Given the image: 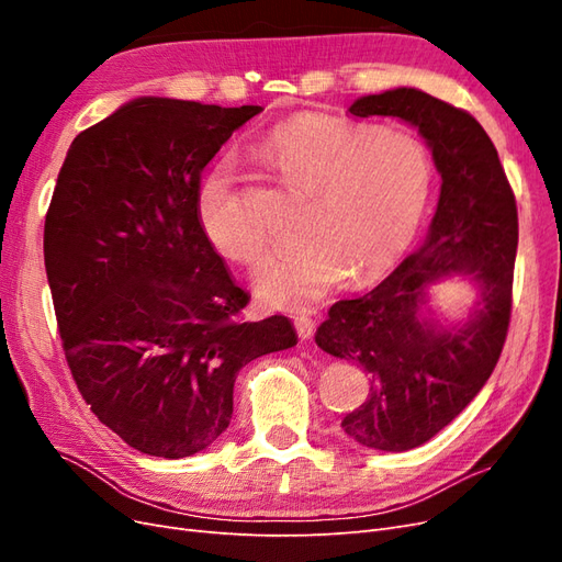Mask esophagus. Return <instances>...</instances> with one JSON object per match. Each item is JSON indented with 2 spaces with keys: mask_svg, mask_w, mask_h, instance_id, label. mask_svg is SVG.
I'll return each instance as SVG.
<instances>
[{
  "mask_svg": "<svg viewBox=\"0 0 562 562\" xmlns=\"http://www.w3.org/2000/svg\"><path fill=\"white\" fill-rule=\"evenodd\" d=\"M295 330H297V335L302 339H310L314 335V330H316V321L310 318V316H297L295 318Z\"/></svg>",
  "mask_w": 562,
  "mask_h": 562,
  "instance_id": "34e87169",
  "label": "esophagus"
}]
</instances>
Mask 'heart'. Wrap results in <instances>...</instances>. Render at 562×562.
<instances>
[{
  "label": "heart",
  "instance_id": "1",
  "mask_svg": "<svg viewBox=\"0 0 562 562\" xmlns=\"http://www.w3.org/2000/svg\"><path fill=\"white\" fill-rule=\"evenodd\" d=\"M262 157L314 199L302 213L307 244L281 248L255 269L252 288L271 310L310 312L347 277L368 283L396 265L427 209L429 149L411 131L297 114L260 140ZM234 159H220L196 194L199 225L217 252L258 260L267 232L236 190Z\"/></svg>",
  "mask_w": 562,
  "mask_h": 562
}]
</instances>
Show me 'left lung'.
<instances>
[{
    "label": "left lung",
    "mask_w": 562,
    "mask_h": 562,
    "mask_svg": "<svg viewBox=\"0 0 562 562\" xmlns=\"http://www.w3.org/2000/svg\"><path fill=\"white\" fill-rule=\"evenodd\" d=\"M349 112L415 126L440 173L427 239L370 293L335 302L314 337L370 378L368 398L342 419L345 434L370 450L403 452L446 429L499 361L512 318L518 211L497 149L469 112L405 87L353 100ZM450 276L480 288L459 324L426 307L428 288Z\"/></svg>",
    "instance_id": "left-lung-1"
}]
</instances>
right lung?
I'll return each instance as SVG.
<instances>
[{
	"label": "right lung",
	"mask_w": 562,
	"mask_h": 562,
	"mask_svg": "<svg viewBox=\"0 0 562 562\" xmlns=\"http://www.w3.org/2000/svg\"><path fill=\"white\" fill-rule=\"evenodd\" d=\"M260 105L135 98L72 140L44 223L67 366L93 415L138 452L182 459L232 419L239 370L297 345L246 321L196 213L201 171Z\"/></svg>",
	"instance_id": "1"
}]
</instances>
